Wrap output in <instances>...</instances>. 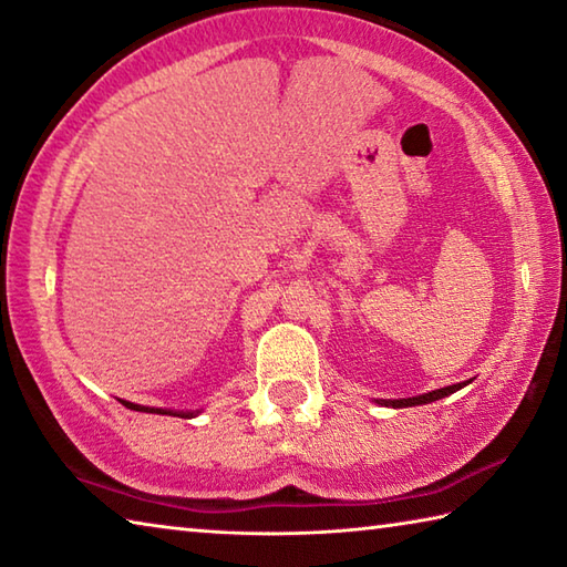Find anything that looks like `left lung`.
Returning a JSON list of instances; mask_svg holds the SVG:
<instances>
[{
	"label": "left lung",
	"mask_w": 567,
	"mask_h": 567,
	"mask_svg": "<svg viewBox=\"0 0 567 567\" xmlns=\"http://www.w3.org/2000/svg\"><path fill=\"white\" fill-rule=\"evenodd\" d=\"M468 382L463 384H451V386H444V389H434L429 391V394H419V396H409V399H377V404L382 406H391V409H404V406H419V404H431V401H439L444 399L449 394H454V391L463 389Z\"/></svg>",
	"instance_id": "1"
}]
</instances>
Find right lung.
Returning a JSON list of instances; mask_svg holds the SVG:
<instances>
[{
	"label": "right lung",
	"instance_id": "right-lung-1",
	"mask_svg": "<svg viewBox=\"0 0 567 567\" xmlns=\"http://www.w3.org/2000/svg\"><path fill=\"white\" fill-rule=\"evenodd\" d=\"M123 401V399H121ZM123 406H128L133 411H148V414H168V416H181V419H193L198 416L200 411H176V409H156V406H141V404H131V401H123Z\"/></svg>",
	"mask_w": 567,
	"mask_h": 567
}]
</instances>
